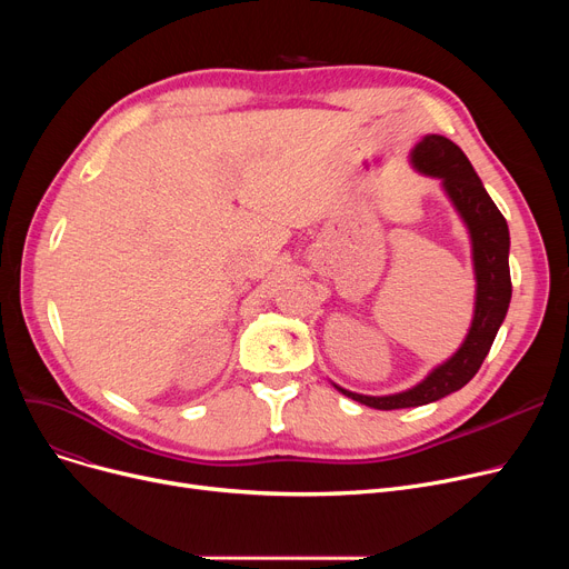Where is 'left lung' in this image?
<instances>
[{
  "mask_svg": "<svg viewBox=\"0 0 569 569\" xmlns=\"http://www.w3.org/2000/svg\"><path fill=\"white\" fill-rule=\"evenodd\" d=\"M410 166L417 172L440 179L442 191L468 228L475 269V311L468 335L457 352L433 367L429 376L412 385L410 390L369 397L335 385L343 397L376 410L427 406L461 390L480 371L512 300L510 228L468 157L452 140L429 133L410 149Z\"/></svg>",
  "mask_w": 569,
  "mask_h": 569,
  "instance_id": "left-lung-1",
  "label": "left lung"
}]
</instances>
